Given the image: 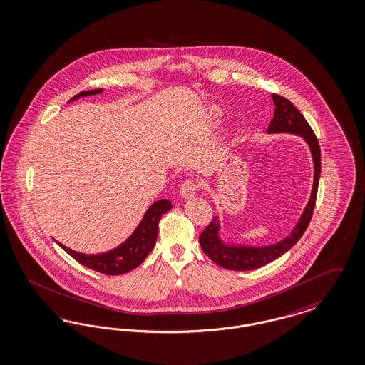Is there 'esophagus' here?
<instances>
[{
    "label": "esophagus",
    "instance_id": "obj_1",
    "mask_svg": "<svg viewBox=\"0 0 365 365\" xmlns=\"http://www.w3.org/2000/svg\"><path fill=\"white\" fill-rule=\"evenodd\" d=\"M197 190H199V184L193 180H187V181L182 182V185L180 188V195L185 199H190V197L196 195Z\"/></svg>",
    "mask_w": 365,
    "mask_h": 365
}]
</instances>
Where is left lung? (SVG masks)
Segmentation results:
<instances>
[{
    "label": "left lung",
    "mask_w": 365,
    "mask_h": 365,
    "mask_svg": "<svg viewBox=\"0 0 365 365\" xmlns=\"http://www.w3.org/2000/svg\"><path fill=\"white\" fill-rule=\"evenodd\" d=\"M272 99L275 103L274 117L269 124V132H290L300 135L305 142L309 144L314 165H315V178H314V188L311 193L309 203L305 207L302 218L290 236L285 240L271 245V247H229L225 245L221 238L218 237L220 230V221L217 217H212L211 222L208 223L206 229L200 233L199 241L203 252L220 267L233 271H247V269H256L269 264V262L278 259L279 256L289 251L300 238L304 232L307 230L308 225L312 220V214L317 203V187H319V177H320V145L317 142V135L314 133L312 128L308 121L304 118L296 106L284 96L272 94Z\"/></svg>",
    "instance_id": "8db88e82"
}]
</instances>
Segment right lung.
<instances>
[{
    "label": "right lung",
    "mask_w": 365,
    "mask_h": 365,
    "mask_svg": "<svg viewBox=\"0 0 365 365\" xmlns=\"http://www.w3.org/2000/svg\"><path fill=\"white\" fill-rule=\"evenodd\" d=\"M102 91H103L102 88L81 91L72 99H78L80 96H96ZM170 208H172V203L166 199H162L155 202L154 205H151L147 210L142 222L133 232V235L128 238L124 244H121L118 248L113 250L110 252L101 255L79 254L66 248L58 241L57 244L66 254L71 255L76 262H79L80 264L88 269H94L105 275H121L140 266L143 260L147 257V255L153 251L158 237V223L160 221V217Z\"/></svg>",
    "instance_id": "add662e5"
}]
</instances>
